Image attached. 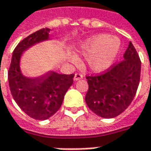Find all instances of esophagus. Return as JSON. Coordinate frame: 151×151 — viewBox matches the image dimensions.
I'll list each match as a JSON object with an SVG mask.
<instances>
[{
    "instance_id": "obj_1",
    "label": "esophagus",
    "mask_w": 151,
    "mask_h": 151,
    "mask_svg": "<svg viewBox=\"0 0 151 151\" xmlns=\"http://www.w3.org/2000/svg\"><path fill=\"white\" fill-rule=\"evenodd\" d=\"M83 78V75L82 74V73H76L75 75H74V80L77 81V80H80L81 78Z\"/></svg>"
}]
</instances>
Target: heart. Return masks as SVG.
Here are the masks:
<instances>
[{
	"instance_id": "heart-1",
	"label": "heart",
	"mask_w": 151,
	"mask_h": 151,
	"mask_svg": "<svg viewBox=\"0 0 151 151\" xmlns=\"http://www.w3.org/2000/svg\"><path fill=\"white\" fill-rule=\"evenodd\" d=\"M120 50V40L109 35L92 37L81 46L82 54L88 57V67L95 72H102L110 67Z\"/></svg>"
}]
</instances>
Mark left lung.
Listing matches in <instances>:
<instances>
[{
  "mask_svg": "<svg viewBox=\"0 0 151 151\" xmlns=\"http://www.w3.org/2000/svg\"><path fill=\"white\" fill-rule=\"evenodd\" d=\"M124 59L105 71L88 75V91L85 101L89 109L103 118H113L122 113L136 96L140 78L141 62L132 42Z\"/></svg>",
  "mask_w": 151,
  "mask_h": 151,
  "instance_id": "obj_1",
  "label": "left lung"
}]
</instances>
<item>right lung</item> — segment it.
I'll return each instance as SVG.
<instances>
[{
    "label": "right lung",
    "instance_id": "right-lung-1",
    "mask_svg": "<svg viewBox=\"0 0 151 151\" xmlns=\"http://www.w3.org/2000/svg\"><path fill=\"white\" fill-rule=\"evenodd\" d=\"M50 29L33 33L19 42L13 51L8 80L11 93L17 105L29 116L43 121L56 113L62 105L68 89L73 83L74 74L50 72L37 78H28L19 70L22 52L35 44L49 39Z\"/></svg>",
    "mask_w": 151,
    "mask_h": 151
}]
</instances>
